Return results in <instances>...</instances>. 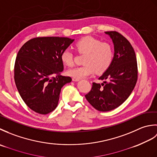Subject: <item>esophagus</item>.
<instances>
[{
    "label": "esophagus",
    "instance_id": "34e87169",
    "mask_svg": "<svg viewBox=\"0 0 157 157\" xmlns=\"http://www.w3.org/2000/svg\"><path fill=\"white\" fill-rule=\"evenodd\" d=\"M72 80H73V82H78V81H79V80H80V79H78V78H72Z\"/></svg>",
    "mask_w": 157,
    "mask_h": 157
}]
</instances>
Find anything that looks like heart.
Masks as SVG:
<instances>
[{"label": "heart", "mask_w": 157, "mask_h": 157, "mask_svg": "<svg viewBox=\"0 0 157 157\" xmlns=\"http://www.w3.org/2000/svg\"><path fill=\"white\" fill-rule=\"evenodd\" d=\"M76 51L85 54L84 65L69 69L67 73L75 78L82 79L92 75L96 72L102 73L111 65L113 51L111 46L106 42H101L98 39L91 36H86L75 43ZM61 60L64 65H73V55L69 49H65L61 55Z\"/></svg>", "instance_id": "1"}]
</instances>
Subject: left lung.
Listing matches in <instances>:
<instances>
[{
	"mask_svg": "<svg viewBox=\"0 0 157 157\" xmlns=\"http://www.w3.org/2000/svg\"><path fill=\"white\" fill-rule=\"evenodd\" d=\"M114 45V56L109 69L100 77L101 84L93 83L85 96L93 107L106 112L122 105L134 90L138 79L136 56L131 44L117 32H105Z\"/></svg>",
	"mask_w": 157,
	"mask_h": 157,
	"instance_id": "1",
	"label": "left lung"
}]
</instances>
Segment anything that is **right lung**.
Segmentation results:
<instances>
[{
	"mask_svg": "<svg viewBox=\"0 0 157 157\" xmlns=\"http://www.w3.org/2000/svg\"><path fill=\"white\" fill-rule=\"evenodd\" d=\"M74 41L65 37L36 38L25 42L15 63V82L23 101L36 113L46 115L58 105L63 86L71 82L61 75V55Z\"/></svg>",
	"mask_w": 157,
	"mask_h": 157,
	"instance_id": "1",
	"label": "right lung"
}]
</instances>
